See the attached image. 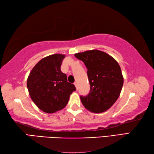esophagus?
Returning <instances> with one entry per match:
<instances>
[{
	"label": "esophagus",
	"instance_id": "1",
	"mask_svg": "<svg viewBox=\"0 0 154 154\" xmlns=\"http://www.w3.org/2000/svg\"><path fill=\"white\" fill-rule=\"evenodd\" d=\"M74 85H75V87H76L77 90V89H78V87H77V82H75V83H74Z\"/></svg>",
	"mask_w": 154,
	"mask_h": 154
}]
</instances>
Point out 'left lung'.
<instances>
[{
	"label": "left lung",
	"mask_w": 154,
	"mask_h": 154,
	"mask_svg": "<svg viewBox=\"0 0 154 154\" xmlns=\"http://www.w3.org/2000/svg\"><path fill=\"white\" fill-rule=\"evenodd\" d=\"M75 56L84 62L90 84V93L80 96L83 105L93 113L108 110L118 100L124 83L118 62L97 49L75 54Z\"/></svg>",
	"instance_id": "obj_1"
}]
</instances>
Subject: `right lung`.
<instances>
[{
	"mask_svg": "<svg viewBox=\"0 0 154 154\" xmlns=\"http://www.w3.org/2000/svg\"><path fill=\"white\" fill-rule=\"evenodd\" d=\"M64 58L63 54H58L41 59L28 77L27 88L30 98L45 113H53L64 108L70 95L76 90L60 70Z\"/></svg>",
	"mask_w": 154,
	"mask_h": 154,
	"instance_id": "right-lung-1",
	"label": "right lung"
}]
</instances>
